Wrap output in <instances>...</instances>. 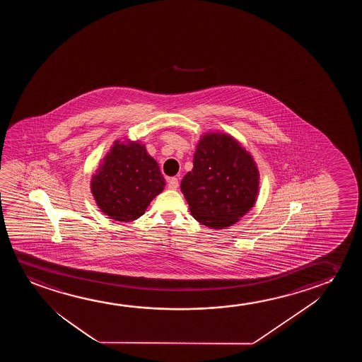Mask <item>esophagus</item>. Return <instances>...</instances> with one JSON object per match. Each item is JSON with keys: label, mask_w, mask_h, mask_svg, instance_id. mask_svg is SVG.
I'll use <instances>...</instances> for the list:
<instances>
[{"label": "esophagus", "mask_w": 362, "mask_h": 362, "mask_svg": "<svg viewBox=\"0 0 362 362\" xmlns=\"http://www.w3.org/2000/svg\"><path fill=\"white\" fill-rule=\"evenodd\" d=\"M179 182L177 178H168V188L177 189L178 188Z\"/></svg>", "instance_id": "obj_1"}]
</instances>
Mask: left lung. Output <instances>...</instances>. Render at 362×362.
<instances>
[{
  "mask_svg": "<svg viewBox=\"0 0 362 362\" xmlns=\"http://www.w3.org/2000/svg\"><path fill=\"white\" fill-rule=\"evenodd\" d=\"M180 188L195 220L208 228L238 223L256 202L259 174L252 157L226 134L202 137Z\"/></svg>",
  "mask_w": 362,
  "mask_h": 362,
  "instance_id": "obj_1",
  "label": "left lung"
}]
</instances>
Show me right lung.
I'll use <instances>...</instances> for the list:
<instances>
[{"label": "right lung", "mask_w": 362, "mask_h": 362, "mask_svg": "<svg viewBox=\"0 0 362 362\" xmlns=\"http://www.w3.org/2000/svg\"><path fill=\"white\" fill-rule=\"evenodd\" d=\"M164 178L144 144L115 142L91 180L99 208L117 221L144 215L152 199L162 193Z\"/></svg>", "instance_id": "add662e5"}]
</instances>
